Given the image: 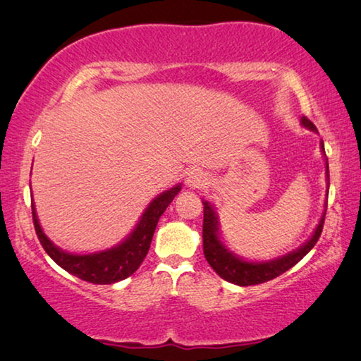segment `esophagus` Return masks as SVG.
Wrapping results in <instances>:
<instances>
[{
    "label": "esophagus",
    "mask_w": 361,
    "mask_h": 361,
    "mask_svg": "<svg viewBox=\"0 0 361 361\" xmlns=\"http://www.w3.org/2000/svg\"><path fill=\"white\" fill-rule=\"evenodd\" d=\"M207 176L204 172H200V170H194V172L189 173L186 176V185L188 188H204L207 185Z\"/></svg>",
    "instance_id": "34e87169"
}]
</instances>
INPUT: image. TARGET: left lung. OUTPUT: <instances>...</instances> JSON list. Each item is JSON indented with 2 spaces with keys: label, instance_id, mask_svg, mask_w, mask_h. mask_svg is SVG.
<instances>
[{
  "label": "left lung",
  "instance_id": "8db88e82",
  "mask_svg": "<svg viewBox=\"0 0 361 361\" xmlns=\"http://www.w3.org/2000/svg\"><path fill=\"white\" fill-rule=\"evenodd\" d=\"M301 122L304 127L317 132V127L307 118H305V116H302ZM322 151L325 152L323 142H322ZM326 178L329 180L328 159H326ZM202 204H204L202 239H204L205 259L209 261V264L213 267V271H215L219 277L224 279L226 282H231L240 286H250V285L269 282V280L282 276L283 272H286L288 269L298 264V262L314 248L317 240H319L323 229V223H325V215H326V212H323L320 223L317 226L314 235L310 237V239L305 242L301 248H298L295 252H291L288 255L282 256V258H277L272 261L248 262V261L240 259L239 256H235L223 245V242L219 240L218 237V219H216L215 212H213L212 205L207 202V200H202Z\"/></svg>",
  "mask_w": 361,
  "mask_h": 361
}]
</instances>
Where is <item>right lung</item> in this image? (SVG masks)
<instances>
[{"instance_id":"right-lung-1","label":"right lung","mask_w":361,"mask_h":361,"mask_svg":"<svg viewBox=\"0 0 361 361\" xmlns=\"http://www.w3.org/2000/svg\"><path fill=\"white\" fill-rule=\"evenodd\" d=\"M181 185L170 188L169 191L152 200L148 209L145 210L142 219H140L137 228L127 239L119 243L118 247L105 250V252L92 253V255H71L54 245L47 239V235L42 232L41 226L36 216L35 205L32 204L33 224L36 235L41 242L46 253L57 262V264L70 272L71 276H76L89 283L97 285H109L116 283L119 280H124L137 271L142 264L145 256L148 255L152 235H154L156 226L159 218L167 207L172 202L173 197L180 192Z\"/></svg>"}]
</instances>
